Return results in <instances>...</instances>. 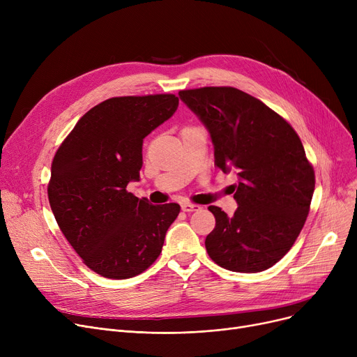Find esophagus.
Returning a JSON list of instances; mask_svg holds the SVG:
<instances>
[{
  "instance_id": "esophagus-1",
  "label": "esophagus",
  "mask_w": 357,
  "mask_h": 357,
  "mask_svg": "<svg viewBox=\"0 0 357 357\" xmlns=\"http://www.w3.org/2000/svg\"><path fill=\"white\" fill-rule=\"evenodd\" d=\"M181 208H182V211H185V213H192V211H198L201 207H199V205H197V204L183 202V204L181 205Z\"/></svg>"
}]
</instances>
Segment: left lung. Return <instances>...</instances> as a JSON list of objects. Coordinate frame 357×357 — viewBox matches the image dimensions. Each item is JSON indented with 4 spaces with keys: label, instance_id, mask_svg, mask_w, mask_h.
<instances>
[{
    "label": "left lung",
    "instance_id": "left-lung-1",
    "mask_svg": "<svg viewBox=\"0 0 357 357\" xmlns=\"http://www.w3.org/2000/svg\"><path fill=\"white\" fill-rule=\"evenodd\" d=\"M179 98L210 131L215 166L238 175L234 215L208 207L215 217L205 238L208 256L233 272L272 268L301 233L314 194L301 139L278 112L233 86L185 89Z\"/></svg>",
    "mask_w": 357,
    "mask_h": 357
}]
</instances>
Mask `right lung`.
I'll use <instances>...</instances> for the list:
<instances>
[{
    "mask_svg": "<svg viewBox=\"0 0 357 357\" xmlns=\"http://www.w3.org/2000/svg\"><path fill=\"white\" fill-rule=\"evenodd\" d=\"M178 104L174 93L105 100L85 112L53 158V215L84 264L104 278L144 272L181 211L175 202L152 205L126 190L140 178L143 139Z\"/></svg>",
    "mask_w": 357,
    "mask_h": 357,
    "instance_id": "obj_1",
    "label": "right lung"
}]
</instances>
